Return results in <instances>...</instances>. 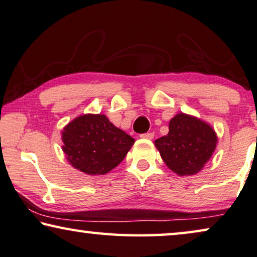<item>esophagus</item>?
Masks as SVG:
<instances>
[{
    "label": "esophagus",
    "mask_w": 257,
    "mask_h": 257,
    "mask_svg": "<svg viewBox=\"0 0 257 257\" xmlns=\"http://www.w3.org/2000/svg\"><path fill=\"white\" fill-rule=\"evenodd\" d=\"M153 136H155V134L153 133H145V134H141L140 135L141 139H147V140H152Z\"/></svg>",
    "instance_id": "1"
}]
</instances>
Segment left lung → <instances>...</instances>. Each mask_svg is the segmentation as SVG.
<instances>
[{
  "label": "left lung",
  "instance_id": "obj_1",
  "mask_svg": "<svg viewBox=\"0 0 257 257\" xmlns=\"http://www.w3.org/2000/svg\"><path fill=\"white\" fill-rule=\"evenodd\" d=\"M170 132L155 142L168 168L179 175L201 171L216 149L217 136L208 123L180 113L170 121Z\"/></svg>",
  "mask_w": 257,
  "mask_h": 257
}]
</instances>
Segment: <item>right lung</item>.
I'll return each instance as SVG.
<instances>
[{"label":"right lung","instance_id":"add662e5","mask_svg":"<svg viewBox=\"0 0 257 257\" xmlns=\"http://www.w3.org/2000/svg\"><path fill=\"white\" fill-rule=\"evenodd\" d=\"M62 150L77 170L90 175L108 173L127 156L135 140L101 114L76 117L62 132Z\"/></svg>","mask_w":257,"mask_h":257}]
</instances>
